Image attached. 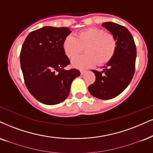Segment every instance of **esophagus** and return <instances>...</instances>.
<instances>
[{
    "mask_svg": "<svg viewBox=\"0 0 153 153\" xmlns=\"http://www.w3.org/2000/svg\"><path fill=\"white\" fill-rule=\"evenodd\" d=\"M80 72H81V74H82V75H84V74L86 73V71H85V70H81V71H80Z\"/></svg>",
    "mask_w": 153,
    "mask_h": 153,
    "instance_id": "34e87169",
    "label": "esophagus"
}]
</instances>
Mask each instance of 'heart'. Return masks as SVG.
Here are the masks:
<instances>
[{
	"mask_svg": "<svg viewBox=\"0 0 153 153\" xmlns=\"http://www.w3.org/2000/svg\"><path fill=\"white\" fill-rule=\"evenodd\" d=\"M62 47L66 55L71 59L85 48L86 54L74 59L72 65L79 69H86L97 63L99 65L108 63L114 56L117 42L114 35L105 33L104 30L92 27L79 32L76 37H66Z\"/></svg>",
	"mask_w": 153,
	"mask_h": 153,
	"instance_id": "obj_1",
	"label": "heart"
}]
</instances>
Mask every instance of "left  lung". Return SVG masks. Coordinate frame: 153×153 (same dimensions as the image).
<instances>
[{
    "instance_id": "1",
    "label": "left lung",
    "mask_w": 153,
    "mask_h": 153,
    "mask_svg": "<svg viewBox=\"0 0 153 153\" xmlns=\"http://www.w3.org/2000/svg\"><path fill=\"white\" fill-rule=\"evenodd\" d=\"M102 26L116 38V50L102 71L92 70L96 80L88 90L93 97L107 100L119 95L131 82L135 73L136 46L131 33L124 26L112 22H103Z\"/></svg>"
}]
</instances>
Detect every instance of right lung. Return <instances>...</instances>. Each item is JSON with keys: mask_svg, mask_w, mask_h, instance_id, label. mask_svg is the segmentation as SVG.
<instances>
[{"mask_svg": "<svg viewBox=\"0 0 153 153\" xmlns=\"http://www.w3.org/2000/svg\"><path fill=\"white\" fill-rule=\"evenodd\" d=\"M71 33L68 27L45 26L31 32L20 52L25 84L33 97L46 105L67 99L71 82L80 75L76 69L65 70L70 64L64 52V39Z\"/></svg>", "mask_w": 153, "mask_h": 153, "instance_id": "obj_1", "label": "right lung"}]
</instances>
